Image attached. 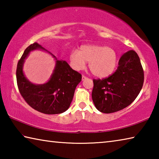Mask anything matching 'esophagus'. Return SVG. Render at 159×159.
<instances>
[{
    "mask_svg": "<svg viewBox=\"0 0 159 159\" xmlns=\"http://www.w3.org/2000/svg\"><path fill=\"white\" fill-rule=\"evenodd\" d=\"M88 79L87 77L85 76H83H83H82V80H84L85 79Z\"/></svg>",
    "mask_w": 159,
    "mask_h": 159,
    "instance_id": "obj_1",
    "label": "esophagus"
}]
</instances>
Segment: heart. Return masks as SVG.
Segmentation results:
<instances>
[{"label":"heart","mask_w":159,"mask_h":159,"mask_svg":"<svg viewBox=\"0 0 159 159\" xmlns=\"http://www.w3.org/2000/svg\"><path fill=\"white\" fill-rule=\"evenodd\" d=\"M89 61L88 66L93 75L106 78L113 74L117 65V55L111 48L99 45H84L79 50L69 54L70 65L76 71H80Z\"/></svg>","instance_id":"b5f03b06"}]
</instances>
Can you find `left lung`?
Masks as SVG:
<instances>
[{
  "label": "left lung",
  "mask_w": 159,
  "mask_h": 159,
  "mask_svg": "<svg viewBox=\"0 0 159 159\" xmlns=\"http://www.w3.org/2000/svg\"><path fill=\"white\" fill-rule=\"evenodd\" d=\"M143 83L144 71L139 56L129 50L120 58L114 74L102 80L93 79V103L104 114L120 111L136 99Z\"/></svg>",
  "instance_id": "left-lung-1"
}]
</instances>
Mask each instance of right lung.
<instances>
[{
    "label": "right lung",
    "instance_id": "1",
    "mask_svg": "<svg viewBox=\"0 0 159 159\" xmlns=\"http://www.w3.org/2000/svg\"><path fill=\"white\" fill-rule=\"evenodd\" d=\"M36 49L45 50L37 43L26 48L19 60L16 71L20 93L29 106L45 114H57L69 109L74 98L75 89L81 81V74L72 69L64 60H58L55 56L56 64L50 80L44 84L36 85L25 77L23 65L30 52Z\"/></svg>",
    "mask_w": 159,
    "mask_h": 159
}]
</instances>
